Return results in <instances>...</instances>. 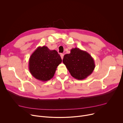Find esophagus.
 <instances>
[{
    "instance_id": "34e87169",
    "label": "esophagus",
    "mask_w": 123,
    "mask_h": 123,
    "mask_svg": "<svg viewBox=\"0 0 123 123\" xmlns=\"http://www.w3.org/2000/svg\"><path fill=\"white\" fill-rule=\"evenodd\" d=\"M60 56H61V59H63V57H64V55H63V54H60Z\"/></svg>"
}]
</instances>
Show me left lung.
Returning a JSON list of instances; mask_svg holds the SVG:
<instances>
[{
  "instance_id": "8db88e82",
  "label": "left lung",
  "mask_w": 123,
  "mask_h": 123,
  "mask_svg": "<svg viewBox=\"0 0 123 123\" xmlns=\"http://www.w3.org/2000/svg\"><path fill=\"white\" fill-rule=\"evenodd\" d=\"M63 63L71 75L78 80H83L90 75L95 65L92 56L79 48H73L71 53L64 56Z\"/></svg>"
}]
</instances>
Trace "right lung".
<instances>
[{"label":"right lung","mask_w":123,"mask_h":123,"mask_svg":"<svg viewBox=\"0 0 123 123\" xmlns=\"http://www.w3.org/2000/svg\"><path fill=\"white\" fill-rule=\"evenodd\" d=\"M61 62V58L56 50H50L45 46L38 47L30 57L29 69L35 78L47 81L54 77Z\"/></svg>","instance_id":"obj_1"}]
</instances>
